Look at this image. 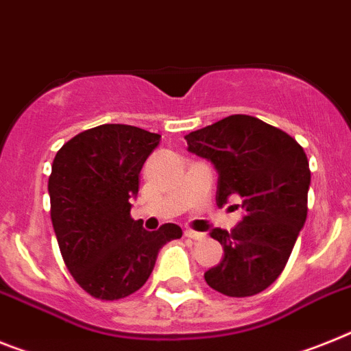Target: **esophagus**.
<instances>
[{
	"label": "esophagus",
	"instance_id": "esophagus-1",
	"mask_svg": "<svg viewBox=\"0 0 351 351\" xmlns=\"http://www.w3.org/2000/svg\"><path fill=\"white\" fill-rule=\"evenodd\" d=\"M184 236H186V238H191V239H197V241H199V239H204V232H197V230H191V229H186L184 230Z\"/></svg>",
	"mask_w": 351,
	"mask_h": 351
}]
</instances>
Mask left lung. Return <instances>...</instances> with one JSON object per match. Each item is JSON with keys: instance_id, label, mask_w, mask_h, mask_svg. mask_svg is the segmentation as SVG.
Masks as SVG:
<instances>
[{"instance_id": "obj_1", "label": "left lung", "mask_w": 351, "mask_h": 351, "mask_svg": "<svg viewBox=\"0 0 351 351\" xmlns=\"http://www.w3.org/2000/svg\"><path fill=\"white\" fill-rule=\"evenodd\" d=\"M184 138L188 151L217 169V204L241 197L245 211L234 229L209 232L223 257L206 271V282L236 298L265 291L282 274L307 218L311 170L304 149L250 115L226 117Z\"/></svg>"}]
</instances>
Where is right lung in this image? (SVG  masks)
<instances>
[{"label": "right lung", "instance_id": "right-lung-1", "mask_svg": "<svg viewBox=\"0 0 351 351\" xmlns=\"http://www.w3.org/2000/svg\"><path fill=\"white\" fill-rule=\"evenodd\" d=\"M161 136L125 124H103L69 140L51 167V221L74 280L99 300L138 291L165 243L182 236L165 223L145 230L131 218L138 176Z\"/></svg>", "mask_w": 351, "mask_h": 351}]
</instances>
